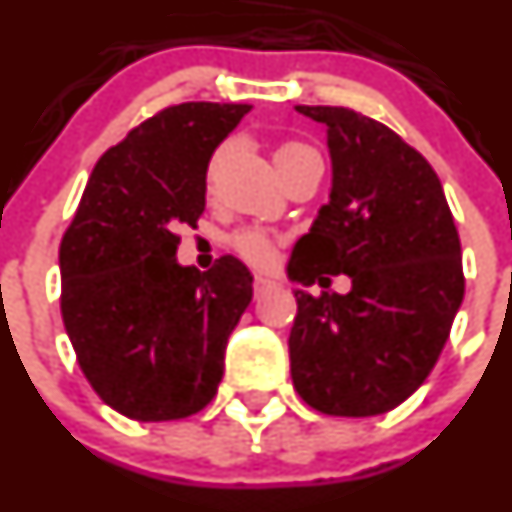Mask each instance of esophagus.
<instances>
[{
    "mask_svg": "<svg viewBox=\"0 0 512 512\" xmlns=\"http://www.w3.org/2000/svg\"><path fill=\"white\" fill-rule=\"evenodd\" d=\"M273 286H276V278L263 276V273H256V278H254V291H256V296H258V293L266 291V288H273Z\"/></svg>",
    "mask_w": 512,
    "mask_h": 512,
    "instance_id": "1",
    "label": "esophagus"
}]
</instances>
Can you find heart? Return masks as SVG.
Returning a JSON list of instances; mask_svg holds the SVG:
<instances>
[{"instance_id":"obj_1","label":"heart","mask_w":512,"mask_h":512,"mask_svg":"<svg viewBox=\"0 0 512 512\" xmlns=\"http://www.w3.org/2000/svg\"><path fill=\"white\" fill-rule=\"evenodd\" d=\"M303 149H306V146L301 144H283L278 146L276 156H286V154H293V151H303ZM221 156H224V149L211 159L209 179H214L216 169H219L221 164ZM231 246H234L236 254L246 258L249 263H254V266H268V263L276 258V239H273L268 231H261V229L239 231V234H234V239H231Z\"/></svg>"}]
</instances>
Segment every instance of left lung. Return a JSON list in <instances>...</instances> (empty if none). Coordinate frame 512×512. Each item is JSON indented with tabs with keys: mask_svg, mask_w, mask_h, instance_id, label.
Masks as SVG:
<instances>
[{
	"mask_svg": "<svg viewBox=\"0 0 512 512\" xmlns=\"http://www.w3.org/2000/svg\"><path fill=\"white\" fill-rule=\"evenodd\" d=\"M326 126L328 204L296 241L288 336L298 396L326 416L366 418L401 406L433 371L463 303L460 239L433 166L386 124L343 106H296Z\"/></svg>",
	"mask_w": 512,
	"mask_h": 512,
	"instance_id": "left-lung-1",
	"label": "left lung"
}]
</instances>
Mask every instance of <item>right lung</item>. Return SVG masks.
<instances>
[{
    "mask_svg": "<svg viewBox=\"0 0 512 512\" xmlns=\"http://www.w3.org/2000/svg\"><path fill=\"white\" fill-rule=\"evenodd\" d=\"M251 104L186 101L111 146L59 246L62 318L96 396L134 421H179L216 396L231 331L254 296L234 256L176 261L206 206L216 146Z\"/></svg>",
    "mask_w": 512,
    "mask_h": 512,
    "instance_id": "obj_1",
    "label": "right lung"
}]
</instances>
